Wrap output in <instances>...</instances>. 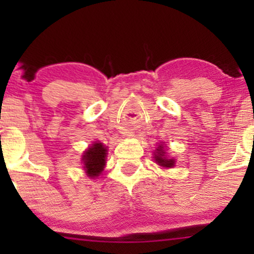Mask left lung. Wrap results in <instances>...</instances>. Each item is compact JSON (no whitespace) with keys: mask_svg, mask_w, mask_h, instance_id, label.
<instances>
[{"mask_svg":"<svg viewBox=\"0 0 254 254\" xmlns=\"http://www.w3.org/2000/svg\"><path fill=\"white\" fill-rule=\"evenodd\" d=\"M157 150V154H155V161L159 164L160 166H162V167H173L174 166V160L173 159H166L164 157V147H161L160 145L159 149Z\"/></svg>","mask_w":254,"mask_h":254,"instance_id":"8db88e82","label":"left lung"}]
</instances>
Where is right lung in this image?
Segmentation results:
<instances>
[{"instance_id":"obj_1","label":"right lung","mask_w":254,"mask_h":254,"mask_svg":"<svg viewBox=\"0 0 254 254\" xmlns=\"http://www.w3.org/2000/svg\"><path fill=\"white\" fill-rule=\"evenodd\" d=\"M84 170L89 177H98L104 170L105 161H106V148L103 143H94L92 147L84 151L83 154Z\"/></svg>"}]
</instances>
